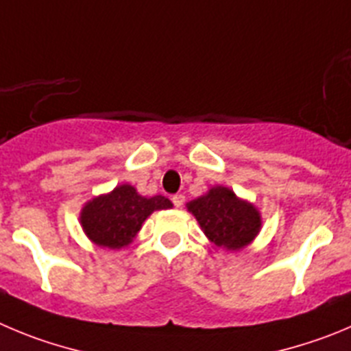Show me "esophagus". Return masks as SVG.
Listing matches in <instances>:
<instances>
[{"mask_svg": "<svg viewBox=\"0 0 351 351\" xmlns=\"http://www.w3.org/2000/svg\"><path fill=\"white\" fill-rule=\"evenodd\" d=\"M173 204L176 206V208H182L183 206V202H185V195L183 194H176V195H173Z\"/></svg>", "mask_w": 351, "mask_h": 351, "instance_id": "esophagus-1", "label": "esophagus"}]
</instances>
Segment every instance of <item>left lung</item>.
<instances>
[{"mask_svg": "<svg viewBox=\"0 0 351 351\" xmlns=\"http://www.w3.org/2000/svg\"><path fill=\"white\" fill-rule=\"evenodd\" d=\"M201 230L220 247L235 251L250 244L260 232L261 218L253 204L241 201L227 186H215L202 197L189 202Z\"/></svg>", "mask_w": 351, "mask_h": 351, "instance_id": "8db88e82", "label": "left lung"}]
</instances>
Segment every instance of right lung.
<instances>
[{
  "instance_id": "obj_1",
  "label": "right lung",
  "mask_w": 351,
  "mask_h": 351,
  "mask_svg": "<svg viewBox=\"0 0 351 351\" xmlns=\"http://www.w3.org/2000/svg\"><path fill=\"white\" fill-rule=\"evenodd\" d=\"M171 206V201L162 195L147 199L131 185H121L110 194L88 202L81 211V225L95 244L121 250L138 234L150 213Z\"/></svg>"
}]
</instances>
